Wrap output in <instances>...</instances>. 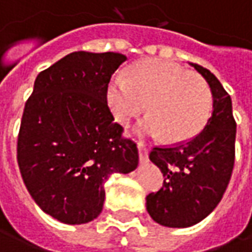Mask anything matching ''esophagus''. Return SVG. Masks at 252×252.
Returning <instances> with one entry per match:
<instances>
[{
	"label": "esophagus",
	"instance_id": "1",
	"mask_svg": "<svg viewBox=\"0 0 252 252\" xmlns=\"http://www.w3.org/2000/svg\"><path fill=\"white\" fill-rule=\"evenodd\" d=\"M137 147H139V158H140V162L147 161V158H149V149H147V146L144 143H139Z\"/></svg>",
	"mask_w": 252,
	"mask_h": 252
}]
</instances>
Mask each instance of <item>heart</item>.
<instances>
[{"instance_id":"obj_1","label":"heart","mask_w":252,"mask_h":252,"mask_svg":"<svg viewBox=\"0 0 252 252\" xmlns=\"http://www.w3.org/2000/svg\"><path fill=\"white\" fill-rule=\"evenodd\" d=\"M106 102L115 121L127 126L149 106L150 115L137 125L139 136L185 141L206 125L212 111V92L198 74L162 60H143L116 74L106 90Z\"/></svg>"}]
</instances>
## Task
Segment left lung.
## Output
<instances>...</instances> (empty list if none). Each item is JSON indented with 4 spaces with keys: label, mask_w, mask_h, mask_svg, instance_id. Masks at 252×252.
Segmentation results:
<instances>
[{
    "label": "left lung",
    "mask_w": 252,
    "mask_h": 252,
    "mask_svg": "<svg viewBox=\"0 0 252 252\" xmlns=\"http://www.w3.org/2000/svg\"><path fill=\"white\" fill-rule=\"evenodd\" d=\"M209 84L213 112L196 137L172 147H154L151 162L161 169L164 185L149 193L146 208L165 227H190L209 216L226 192L234 167L236 121L231 98L215 74L189 63Z\"/></svg>",
    "instance_id": "1"
}]
</instances>
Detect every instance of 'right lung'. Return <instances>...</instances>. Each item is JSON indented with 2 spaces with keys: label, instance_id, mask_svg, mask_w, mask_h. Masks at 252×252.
Masks as SVG:
<instances>
[{
  "label": "right lung",
  "instance_id": "1",
  "mask_svg": "<svg viewBox=\"0 0 252 252\" xmlns=\"http://www.w3.org/2000/svg\"><path fill=\"white\" fill-rule=\"evenodd\" d=\"M127 57L74 52L34 80L18 136V165L44 213L65 224L99 216L105 182L139 164L136 143L122 137L106 102L112 74Z\"/></svg>",
  "mask_w": 252,
  "mask_h": 252
}]
</instances>
